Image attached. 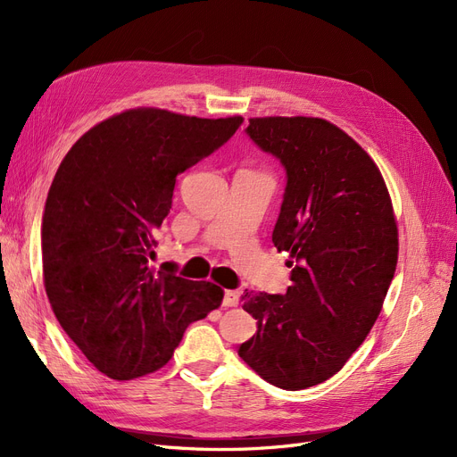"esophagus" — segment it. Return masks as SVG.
<instances>
[{"mask_svg":"<svg viewBox=\"0 0 457 457\" xmlns=\"http://www.w3.org/2000/svg\"><path fill=\"white\" fill-rule=\"evenodd\" d=\"M237 303H239V292L226 290L222 305H224V307H235V305H237Z\"/></svg>","mask_w":457,"mask_h":457,"instance_id":"1","label":"esophagus"}]
</instances>
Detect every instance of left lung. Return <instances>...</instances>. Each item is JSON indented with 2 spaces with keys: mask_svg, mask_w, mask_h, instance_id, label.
<instances>
[{
  "mask_svg": "<svg viewBox=\"0 0 457 457\" xmlns=\"http://www.w3.org/2000/svg\"><path fill=\"white\" fill-rule=\"evenodd\" d=\"M252 143L286 171L273 229L292 267L284 295L245 292L258 331L239 356L282 390L339 373L380 314L397 265V224L377 163L322 118H250Z\"/></svg>",
  "mask_w": 457,
  "mask_h": 457,
  "instance_id": "left-lung-1",
  "label": "left lung"
}]
</instances>
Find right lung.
<instances>
[{"label": "right lung", "instance_id": "obj_1", "mask_svg": "<svg viewBox=\"0 0 457 457\" xmlns=\"http://www.w3.org/2000/svg\"><path fill=\"white\" fill-rule=\"evenodd\" d=\"M241 124L129 109L88 129L60 163L41 224L45 290L63 331L109 378L163 367L186 328L222 303L220 286L182 278L173 263L154 271L148 258L177 175Z\"/></svg>", "mask_w": 457, "mask_h": 457}]
</instances>
